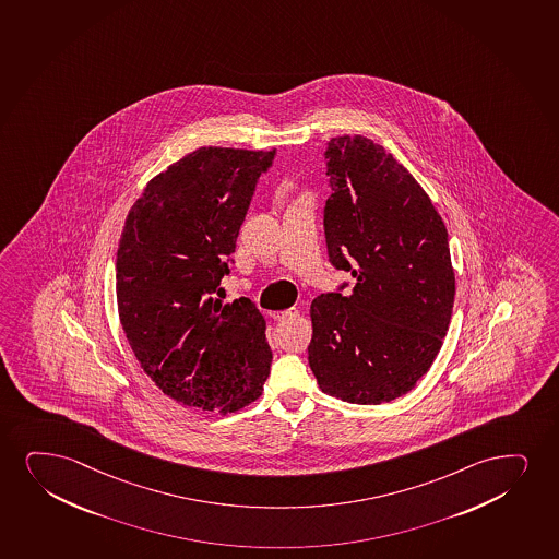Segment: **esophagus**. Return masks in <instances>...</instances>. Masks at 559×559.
Instances as JSON below:
<instances>
[{"label":"esophagus","instance_id":"1","mask_svg":"<svg viewBox=\"0 0 559 559\" xmlns=\"http://www.w3.org/2000/svg\"><path fill=\"white\" fill-rule=\"evenodd\" d=\"M297 314H299L297 309L276 310V312H271V318L276 320V322H284V320H289V318H296Z\"/></svg>","mask_w":559,"mask_h":559}]
</instances>
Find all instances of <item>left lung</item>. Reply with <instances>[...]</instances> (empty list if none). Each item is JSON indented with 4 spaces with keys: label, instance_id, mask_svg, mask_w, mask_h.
Returning <instances> with one entry per match:
<instances>
[{
    "label": "left lung",
    "instance_id": "obj_1",
    "mask_svg": "<svg viewBox=\"0 0 559 559\" xmlns=\"http://www.w3.org/2000/svg\"><path fill=\"white\" fill-rule=\"evenodd\" d=\"M325 158L328 252L356 284L350 296L322 294L310 305L309 366L328 395L380 405L416 386L447 337L455 296L449 234L384 146L343 135Z\"/></svg>",
    "mask_w": 559,
    "mask_h": 559
}]
</instances>
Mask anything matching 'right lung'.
Returning a JSON list of instances; mask_svg holds the SVG:
<instances>
[{
  "mask_svg": "<svg viewBox=\"0 0 559 559\" xmlns=\"http://www.w3.org/2000/svg\"><path fill=\"white\" fill-rule=\"evenodd\" d=\"M273 151L201 146L146 182L126 216L117 304L143 371L167 397L229 414L270 377L265 318L249 297L222 304L239 229Z\"/></svg>",
  "mask_w": 559,
  "mask_h": 559,
  "instance_id": "1",
  "label": "right lung"
}]
</instances>
